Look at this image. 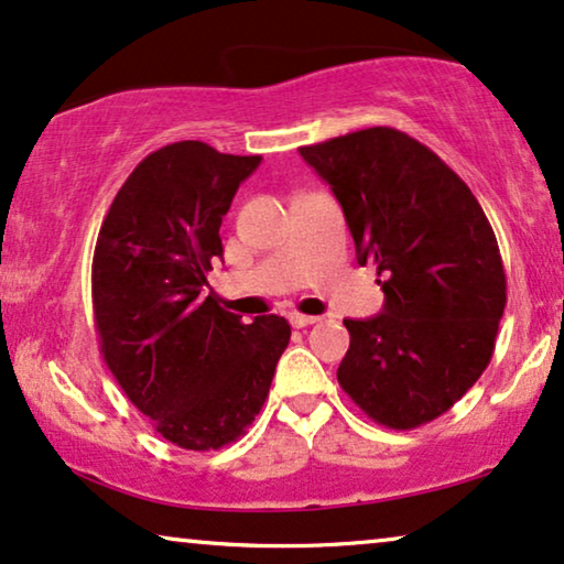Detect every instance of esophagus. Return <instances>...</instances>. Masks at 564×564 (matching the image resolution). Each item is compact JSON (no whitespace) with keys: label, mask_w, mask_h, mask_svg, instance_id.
Masks as SVG:
<instances>
[{"label":"esophagus","mask_w":564,"mask_h":564,"mask_svg":"<svg viewBox=\"0 0 564 564\" xmlns=\"http://www.w3.org/2000/svg\"><path fill=\"white\" fill-rule=\"evenodd\" d=\"M314 322H319V317H310V314H291V325L294 327H310V325H314Z\"/></svg>","instance_id":"34e87169"}]
</instances>
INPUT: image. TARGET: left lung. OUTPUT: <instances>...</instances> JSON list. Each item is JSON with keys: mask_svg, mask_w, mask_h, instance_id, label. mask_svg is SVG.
Wrapping results in <instances>:
<instances>
[{"mask_svg": "<svg viewBox=\"0 0 564 564\" xmlns=\"http://www.w3.org/2000/svg\"><path fill=\"white\" fill-rule=\"evenodd\" d=\"M299 154L340 204L384 310L345 319L337 381L379 425H425L482 377L506 310L498 239L467 183L408 133L373 126Z\"/></svg>", "mask_w": 564, "mask_h": 564, "instance_id": "left-lung-1", "label": "left lung"}]
</instances>
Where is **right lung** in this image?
I'll use <instances>...</instances> for the list:
<instances>
[{
	"mask_svg": "<svg viewBox=\"0 0 564 564\" xmlns=\"http://www.w3.org/2000/svg\"><path fill=\"white\" fill-rule=\"evenodd\" d=\"M260 156L204 141L156 149L131 172L105 216L93 260L100 350L156 433L187 452H216L265 402L291 327L278 314L245 325L206 296L221 258V219Z\"/></svg>",
	"mask_w": 564,
	"mask_h": 564,
	"instance_id": "right-lung-1",
	"label": "right lung"
}]
</instances>
